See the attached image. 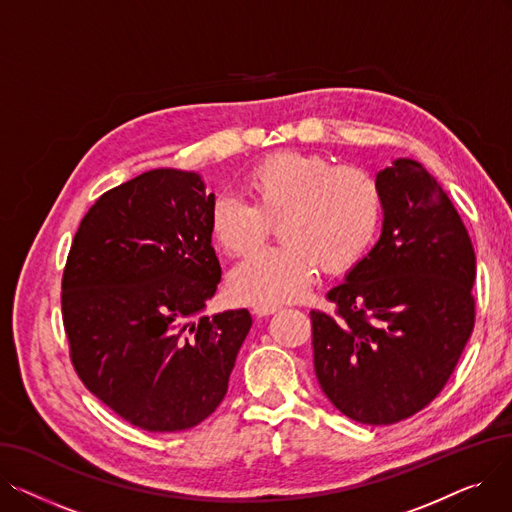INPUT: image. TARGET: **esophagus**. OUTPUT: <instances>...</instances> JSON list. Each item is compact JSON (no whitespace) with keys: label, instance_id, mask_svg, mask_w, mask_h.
Wrapping results in <instances>:
<instances>
[{"label":"esophagus","instance_id":"34e87169","mask_svg":"<svg viewBox=\"0 0 512 512\" xmlns=\"http://www.w3.org/2000/svg\"><path fill=\"white\" fill-rule=\"evenodd\" d=\"M276 311H280V305H255V307H253V313L259 315V317L272 315V313H276Z\"/></svg>","mask_w":512,"mask_h":512}]
</instances>
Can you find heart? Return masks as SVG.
Returning <instances> with one entry per match:
<instances>
[{
  "label": "heart",
  "instance_id": "1",
  "mask_svg": "<svg viewBox=\"0 0 512 512\" xmlns=\"http://www.w3.org/2000/svg\"><path fill=\"white\" fill-rule=\"evenodd\" d=\"M251 203L218 195L209 209L213 240L232 257L255 253L280 222L282 245L240 263L234 297L278 305L301 297L319 267L353 270L373 247L384 220L380 180L361 166L334 164L321 153L278 151L245 176Z\"/></svg>",
  "mask_w": 512,
  "mask_h": 512
}]
</instances>
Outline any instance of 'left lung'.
I'll return each mask as SVG.
<instances>
[{
  "label": "left lung",
  "instance_id": "obj_1",
  "mask_svg": "<svg viewBox=\"0 0 512 512\" xmlns=\"http://www.w3.org/2000/svg\"><path fill=\"white\" fill-rule=\"evenodd\" d=\"M384 228L375 247L311 311L313 365L332 405L392 425L446 386L475 326V251L444 188L413 159L378 174Z\"/></svg>",
  "mask_w": 512,
  "mask_h": 512
}]
</instances>
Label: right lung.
Returning a JSON list of instances; mask_svg holds the SVG:
<instances>
[{"label":"right lung","mask_w":512,"mask_h":512,"mask_svg":"<svg viewBox=\"0 0 512 512\" xmlns=\"http://www.w3.org/2000/svg\"><path fill=\"white\" fill-rule=\"evenodd\" d=\"M199 174L149 170L103 193L62 276L80 382L147 432H182L220 407L251 330L247 309L205 315L222 280Z\"/></svg>","instance_id":"obj_1"}]
</instances>
